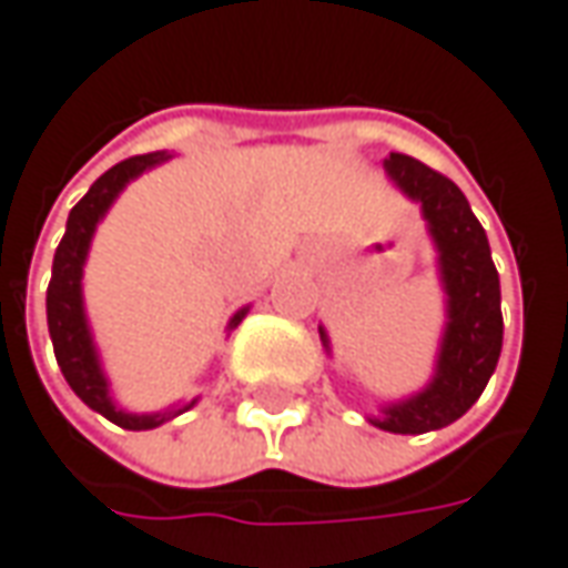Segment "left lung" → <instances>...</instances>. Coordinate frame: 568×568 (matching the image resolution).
<instances>
[{
  "mask_svg": "<svg viewBox=\"0 0 568 568\" xmlns=\"http://www.w3.org/2000/svg\"><path fill=\"white\" fill-rule=\"evenodd\" d=\"M385 173L424 211L446 291L448 322L429 385L404 402L382 404V417H369L379 429L417 436L455 424L487 388L503 351L499 274L487 233L474 217L465 192L448 176L407 154H388ZM318 335L328 347L325 328H318Z\"/></svg>",
  "mask_w": 568,
  "mask_h": 568,
  "instance_id": "8db88e82",
  "label": "left lung"
}]
</instances>
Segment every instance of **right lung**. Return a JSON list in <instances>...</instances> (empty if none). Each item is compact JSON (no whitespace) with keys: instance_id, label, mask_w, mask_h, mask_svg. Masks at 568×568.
Instances as JSON below:
<instances>
[{"instance_id":"1","label":"right lung","mask_w":568,"mask_h":568,"mask_svg":"<svg viewBox=\"0 0 568 568\" xmlns=\"http://www.w3.org/2000/svg\"><path fill=\"white\" fill-rule=\"evenodd\" d=\"M166 151H154V154H139L129 158L122 164L110 166L100 176L94 186L88 189V195L69 211V224H65V236L59 243V250L53 255V277L47 287V325H50V338H53L55 363L62 369L65 382L72 385L81 402L88 404L91 410L103 414L110 424L122 426V429H154V426L166 424L173 417H180L183 410H189L195 398L189 404H176L166 407L158 414H129L113 404L110 398V382L100 369L98 347L91 338L88 328V316H84V296H81V274H84V258L91 250V236L98 230L100 217L110 211V205L116 202L125 183H132L135 176H142L144 170L164 164ZM250 313V306H243L236 316L230 318L227 328H236Z\"/></svg>"}]
</instances>
